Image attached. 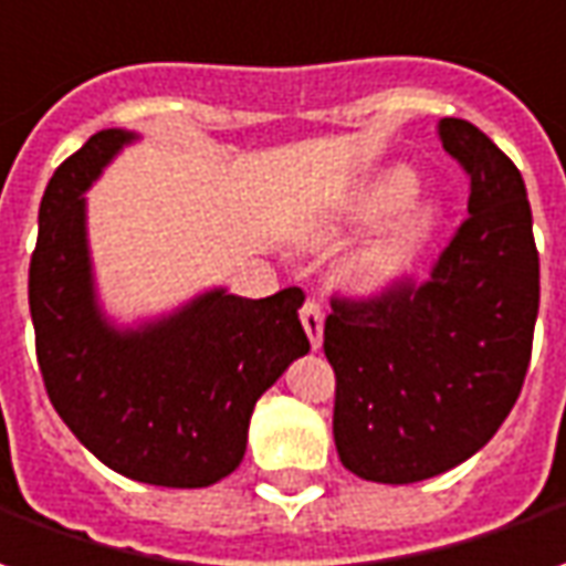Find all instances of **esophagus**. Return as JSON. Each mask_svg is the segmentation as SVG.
<instances>
[{"mask_svg":"<svg viewBox=\"0 0 566 566\" xmlns=\"http://www.w3.org/2000/svg\"><path fill=\"white\" fill-rule=\"evenodd\" d=\"M300 322L306 327V334H310L312 349H318L322 346V331H324V310L310 300V303H303V310H300Z\"/></svg>","mask_w":566,"mask_h":566,"instance_id":"obj_1","label":"esophagus"}]
</instances>
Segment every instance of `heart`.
Listing matches in <instances>:
<instances>
[{
  "mask_svg": "<svg viewBox=\"0 0 566 566\" xmlns=\"http://www.w3.org/2000/svg\"><path fill=\"white\" fill-rule=\"evenodd\" d=\"M417 196V174L410 168H392V171L379 174L377 180H370L349 205L346 223L355 229L377 227L382 220H389L398 211H405L407 205ZM422 239V220H407L405 227L389 232L386 239H379L365 251L352 256L346 275L355 287L361 291H379L386 284L398 279L407 270V263L413 260Z\"/></svg>",
  "mask_w": 566,
  "mask_h": 566,
  "instance_id": "obj_1",
  "label": "heart"
}]
</instances>
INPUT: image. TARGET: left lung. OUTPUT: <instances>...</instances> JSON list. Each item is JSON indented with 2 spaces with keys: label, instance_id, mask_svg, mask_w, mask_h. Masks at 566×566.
I'll return each instance as SVG.
<instances>
[{
  "label": "left lung",
  "instance_id": "obj_1",
  "mask_svg": "<svg viewBox=\"0 0 566 566\" xmlns=\"http://www.w3.org/2000/svg\"><path fill=\"white\" fill-rule=\"evenodd\" d=\"M441 144L469 177V217L426 282L331 296L334 441L352 475L413 484L488 444L515 407L539 312V251L524 177L465 118Z\"/></svg>",
  "mask_w": 566,
  "mask_h": 566
}]
</instances>
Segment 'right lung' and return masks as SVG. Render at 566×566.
I'll use <instances>...</instances> for the list:
<instances>
[{
  "label": "right lung",
  "mask_w": 566,
  "mask_h": 566,
  "mask_svg": "<svg viewBox=\"0 0 566 566\" xmlns=\"http://www.w3.org/2000/svg\"><path fill=\"white\" fill-rule=\"evenodd\" d=\"M128 140L97 132L45 187L30 260L35 358L61 420L113 472L208 488L239 469L256 398L310 352L303 291H211L144 331L109 327L91 287L82 192Z\"/></svg>",
  "instance_id": "1"
}]
</instances>
